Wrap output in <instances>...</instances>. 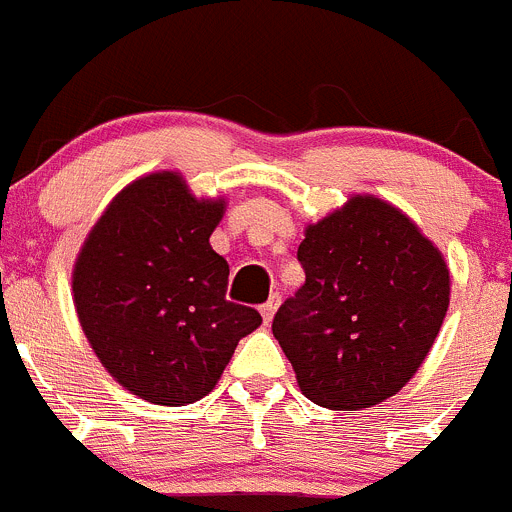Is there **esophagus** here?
Here are the masks:
<instances>
[{"label":"esophagus","mask_w":512,"mask_h":512,"mask_svg":"<svg viewBox=\"0 0 512 512\" xmlns=\"http://www.w3.org/2000/svg\"><path fill=\"white\" fill-rule=\"evenodd\" d=\"M278 305H280V295H278V293L270 295V300L260 305V313H262V318H265V323L272 321V315H275V310H278Z\"/></svg>","instance_id":"esophagus-1"}]
</instances>
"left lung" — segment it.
I'll list each match as a JSON object with an SVG mask.
<instances>
[{"label":"left lung","mask_w":512,"mask_h":512,"mask_svg":"<svg viewBox=\"0 0 512 512\" xmlns=\"http://www.w3.org/2000/svg\"><path fill=\"white\" fill-rule=\"evenodd\" d=\"M305 285L272 333L300 391L328 409L374 407L427 358L450 305V270L417 224L376 197H353L310 224L298 247Z\"/></svg>","instance_id":"left-lung-1"}]
</instances>
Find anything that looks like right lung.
<instances>
[{"label": "right lung", "instance_id": "1", "mask_svg": "<svg viewBox=\"0 0 512 512\" xmlns=\"http://www.w3.org/2000/svg\"><path fill=\"white\" fill-rule=\"evenodd\" d=\"M224 202H199L174 171L133 181L88 234L73 272L80 326L131 394L184 407L214 389L262 323L227 300L229 265L209 237Z\"/></svg>", "mask_w": 512, "mask_h": 512}]
</instances>
